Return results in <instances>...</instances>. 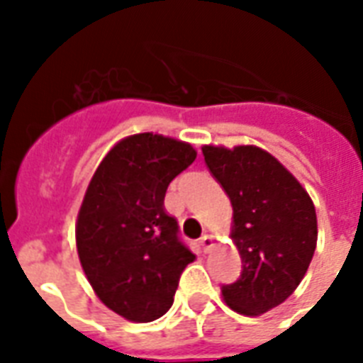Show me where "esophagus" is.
I'll list each match as a JSON object with an SVG mask.
<instances>
[{"label":"esophagus","mask_w":363,"mask_h":363,"mask_svg":"<svg viewBox=\"0 0 363 363\" xmlns=\"http://www.w3.org/2000/svg\"><path fill=\"white\" fill-rule=\"evenodd\" d=\"M211 245H213V238H211V235H207V233H205V235H201V238H199V248H201L203 252H207V250H209Z\"/></svg>","instance_id":"34e87169"}]
</instances>
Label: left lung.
<instances>
[{
    "label": "left lung",
    "instance_id": "left-lung-1",
    "mask_svg": "<svg viewBox=\"0 0 363 363\" xmlns=\"http://www.w3.org/2000/svg\"><path fill=\"white\" fill-rule=\"evenodd\" d=\"M205 164L233 207L241 275L222 296L241 315H264L298 288L316 248L309 194L284 165L258 147H203Z\"/></svg>",
    "mask_w": 363,
    "mask_h": 363
}]
</instances>
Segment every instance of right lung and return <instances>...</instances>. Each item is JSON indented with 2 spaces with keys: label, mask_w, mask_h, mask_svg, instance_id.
<instances>
[{
  "label": "right lung",
  "mask_w": 363,
  "mask_h": 363,
  "mask_svg": "<svg viewBox=\"0 0 363 363\" xmlns=\"http://www.w3.org/2000/svg\"><path fill=\"white\" fill-rule=\"evenodd\" d=\"M194 160L188 143L139 133L111 148L88 184L77 220L81 265L98 298L131 322L164 316L196 258L164 209L169 182Z\"/></svg>",
  "instance_id": "right-lung-1"
}]
</instances>
